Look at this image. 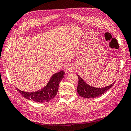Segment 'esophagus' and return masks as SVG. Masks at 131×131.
<instances>
[{
	"label": "esophagus",
	"mask_w": 131,
	"mask_h": 131,
	"mask_svg": "<svg viewBox=\"0 0 131 131\" xmlns=\"http://www.w3.org/2000/svg\"><path fill=\"white\" fill-rule=\"evenodd\" d=\"M71 71H72V68H71V67L70 66H67L66 67L65 71H66V73L70 72Z\"/></svg>",
	"instance_id": "obj_1"
}]
</instances>
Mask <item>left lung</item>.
Wrapping results in <instances>:
<instances>
[{"label":"left lung","mask_w":131,"mask_h":131,"mask_svg":"<svg viewBox=\"0 0 131 131\" xmlns=\"http://www.w3.org/2000/svg\"><path fill=\"white\" fill-rule=\"evenodd\" d=\"M77 75L79 79L78 85L77 87L78 93L79 96L84 98H95L102 95L108 90H109L112 87L115 82L114 81L111 84L106 86L105 87L96 88L88 84L79 75Z\"/></svg>","instance_id":"obj_1"}]
</instances>
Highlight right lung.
I'll use <instances>...</instances> for the list:
<instances>
[{
    "instance_id": "1",
    "label": "right lung",
    "mask_w": 131,
    "mask_h": 131,
    "mask_svg": "<svg viewBox=\"0 0 131 131\" xmlns=\"http://www.w3.org/2000/svg\"><path fill=\"white\" fill-rule=\"evenodd\" d=\"M64 75V71L61 70L51 76L47 85L41 90L35 92H24L18 88L16 90L24 97L37 103L50 102L57 94L59 85Z\"/></svg>"
}]
</instances>
